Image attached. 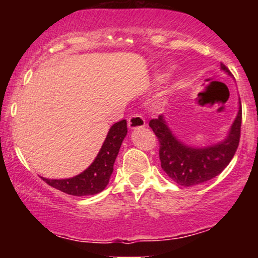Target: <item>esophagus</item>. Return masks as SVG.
<instances>
[{"instance_id":"esophagus-1","label":"esophagus","mask_w":258,"mask_h":258,"mask_svg":"<svg viewBox=\"0 0 258 258\" xmlns=\"http://www.w3.org/2000/svg\"><path fill=\"white\" fill-rule=\"evenodd\" d=\"M127 123H128V127L131 130H136V128H142V127L146 126V120L143 119V116L139 114H133L130 116L128 121H127Z\"/></svg>"}]
</instances>
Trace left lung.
Instances as JSON below:
<instances>
[{"instance_id":"left-lung-1","label":"left lung","mask_w":258,"mask_h":258,"mask_svg":"<svg viewBox=\"0 0 258 258\" xmlns=\"http://www.w3.org/2000/svg\"><path fill=\"white\" fill-rule=\"evenodd\" d=\"M221 69L232 73L224 64ZM149 126L159 139V156L161 167L173 182L183 186L201 184L220 174L228 166L240 141L241 103L230 131L224 141L205 148L185 146L168 128L164 116L150 120Z\"/></svg>"}]
</instances>
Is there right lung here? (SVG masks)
I'll return each mask as SVG.
<instances>
[{
    "instance_id": "obj_1",
    "label": "right lung",
    "mask_w": 258,
    "mask_h": 258,
    "mask_svg": "<svg viewBox=\"0 0 258 258\" xmlns=\"http://www.w3.org/2000/svg\"><path fill=\"white\" fill-rule=\"evenodd\" d=\"M126 135L127 122L126 120H121L110 127L98 155L84 172L65 179H48L43 177L41 178L53 188L75 197H86V195L100 193L108 185L114 171V162Z\"/></svg>"
}]
</instances>
